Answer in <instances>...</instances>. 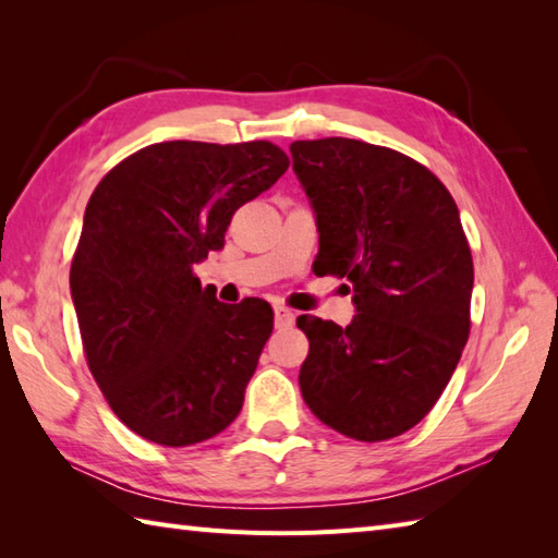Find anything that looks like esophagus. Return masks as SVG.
Masks as SVG:
<instances>
[{"mask_svg":"<svg viewBox=\"0 0 558 558\" xmlns=\"http://www.w3.org/2000/svg\"><path fill=\"white\" fill-rule=\"evenodd\" d=\"M272 314H276V326L278 328H290L294 324V314L288 310V306L276 304V306H272Z\"/></svg>","mask_w":558,"mask_h":558,"instance_id":"1","label":"esophagus"}]
</instances>
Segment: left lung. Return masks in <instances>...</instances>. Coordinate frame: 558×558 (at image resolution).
Here are the masks:
<instances>
[{
    "mask_svg": "<svg viewBox=\"0 0 558 558\" xmlns=\"http://www.w3.org/2000/svg\"><path fill=\"white\" fill-rule=\"evenodd\" d=\"M292 170L316 218L322 272L352 282L348 328L300 316L302 398L330 429L386 441L444 393L470 336L472 254L436 177L357 138L294 141Z\"/></svg>",
    "mask_w": 558,
    "mask_h": 558,
    "instance_id": "left-lung-1",
    "label": "left lung"
}]
</instances>
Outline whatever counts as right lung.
<instances>
[{
	"label": "right lung",
	"mask_w": 558,
	"mask_h": 558,
	"mask_svg": "<svg viewBox=\"0 0 558 558\" xmlns=\"http://www.w3.org/2000/svg\"><path fill=\"white\" fill-rule=\"evenodd\" d=\"M288 165L268 141H162L117 165L88 201L69 276L83 350L117 417L153 444H201L242 410L272 310L218 302L194 266Z\"/></svg>",
	"instance_id": "obj_1"
}]
</instances>
